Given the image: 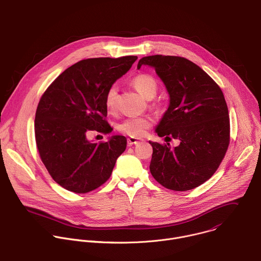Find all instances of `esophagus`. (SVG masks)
I'll return each instance as SVG.
<instances>
[{
  "mask_svg": "<svg viewBox=\"0 0 261 261\" xmlns=\"http://www.w3.org/2000/svg\"><path fill=\"white\" fill-rule=\"evenodd\" d=\"M139 142H140V140H139L138 138H135V137H129V138H128V145H129V146L138 144Z\"/></svg>",
  "mask_w": 261,
  "mask_h": 261,
  "instance_id": "esophagus-1",
  "label": "esophagus"
}]
</instances>
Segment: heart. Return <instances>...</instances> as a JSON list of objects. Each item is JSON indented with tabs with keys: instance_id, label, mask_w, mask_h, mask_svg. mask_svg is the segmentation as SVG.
I'll return each instance as SVG.
<instances>
[{
	"instance_id": "1",
	"label": "heart",
	"mask_w": 261,
	"mask_h": 261,
	"mask_svg": "<svg viewBox=\"0 0 261 261\" xmlns=\"http://www.w3.org/2000/svg\"><path fill=\"white\" fill-rule=\"evenodd\" d=\"M132 85L145 98H153L159 90V83L156 79L150 74L141 73L134 76L131 80ZM118 85H111L105 94V105L109 111H114L118 99ZM152 120L149 117H130L122 121L118 125V130L131 137H141L151 127Z\"/></svg>"
}]
</instances>
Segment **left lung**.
Returning <instances> with one entry per match:
<instances>
[{"instance_id":"1","label":"left lung","mask_w":261,"mask_h":261,"mask_svg":"<svg viewBox=\"0 0 261 261\" xmlns=\"http://www.w3.org/2000/svg\"><path fill=\"white\" fill-rule=\"evenodd\" d=\"M142 65L155 70L170 95L155 132L180 140L175 148L149 141L150 173L170 190H191L216 173L227 152L230 119L224 93L206 72L185 58L154 55L140 59L137 68Z\"/></svg>"}]
</instances>
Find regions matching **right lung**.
<instances>
[{
    "mask_svg": "<svg viewBox=\"0 0 261 261\" xmlns=\"http://www.w3.org/2000/svg\"><path fill=\"white\" fill-rule=\"evenodd\" d=\"M136 60V56L82 60L60 74L42 94L34 120L36 146L54 181L66 190L81 194L98 188L125 151V136L94 143L87 134L112 132L105 119V94Z\"/></svg>",
    "mask_w": 261,
    "mask_h": 261,
    "instance_id": "add662e5",
    "label": "right lung"
}]
</instances>
